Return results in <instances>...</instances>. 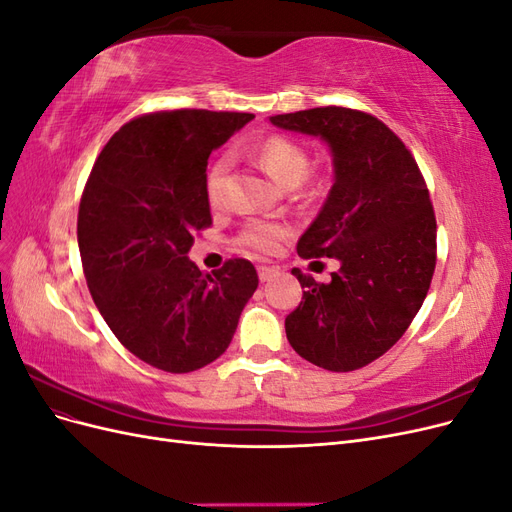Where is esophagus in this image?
Returning a JSON list of instances; mask_svg holds the SVG:
<instances>
[{
	"label": "esophagus",
	"mask_w": 512,
	"mask_h": 512,
	"mask_svg": "<svg viewBox=\"0 0 512 512\" xmlns=\"http://www.w3.org/2000/svg\"><path fill=\"white\" fill-rule=\"evenodd\" d=\"M275 275H277V269H275V267H267V265H260V267H258L260 282H269V280H273Z\"/></svg>",
	"instance_id": "1"
}]
</instances>
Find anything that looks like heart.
Here are the masks:
<instances>
[{
	"mask_svg": "<svg viewBox=\"0 0 512 512\" xmlns=\"http://www.w3.org/2000/svg\"><path fill=\"white\" fill-rule=\"evenodd\" d=\"M258 164L267 170V175L280 183L282 188H297L309 175V156L301 145L286 136H271L256 149ZM230 173V158L222 156L215 160L207 173V196L211 205L224 203L226 181ZM286 235V228L269 222H250L239 235V243L247 250L273 252Z\"/></svg>",
	"mask_w": 512,
	"mask_h": 512,
	"instance_id": "heart-1",
	"label": "heart"
}]
</instances>
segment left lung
Masks as SVG:
<instances>
[{
	"mask_svg": "<svg viewBox=\"0 0 512 512\" xmlns=\"http://www.w3.org/2000/svg\"><path fill=\"white\" fill-rule=\"evenodd\" d=\"M275 128L318 136L333 188L297 252L335 258L329 284L297 275L303 301L286 337L305 361L352 371L397 344L421 309L436 269V215L406 145L376 117L342 106L269 117Z\"/></svg>",
	"mask_w": 512,
	"mask_h": 512,
	"instance_id": "1",
	"label": "left lung"
}]
</instances>
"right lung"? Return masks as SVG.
<instances>
[{
    "instance_id": "1",
    "label": "right lung",
    "mask_w": 512,
    "mask_h": 512,
    "mask_svg": "<svg viewBox=\"0 0 512 512\" xmlns=\"http://www.w3.org/2000/svg\"><path fill=\"white\" fill-rule=\"evenodd\" d=\"M252 113L162 111L113 134L79 207V250L102 318L138 359L188 374L222 356L258 288L250 260L203 273L188 258L211 226L207 160Z\"/></svg>"
}]
</instances>
